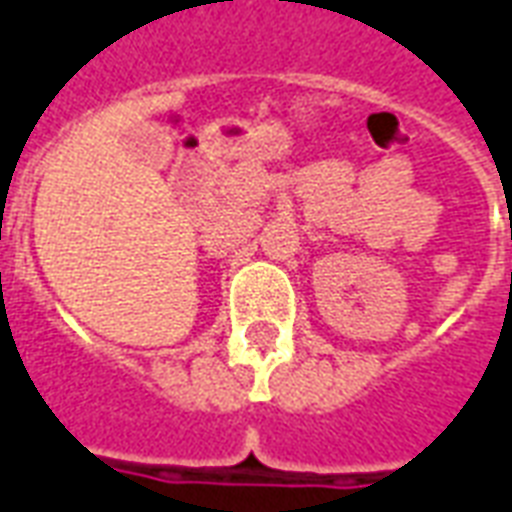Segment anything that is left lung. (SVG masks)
<instances>
[{
  "mask_svg": "<svg viewBox=\"0 0 512 512\" xmlns=\"http://www.w3.org/2000/svg\"><path fill=\"white\" fill-rule=\"evenodd\" d=\"M510 238H512V227H510Z\"/></svg>",
  "mask_w": 512,
  "mask_h": 512,
  "instance_id": "1",
  "label": "left lung"
}]
</instances>
